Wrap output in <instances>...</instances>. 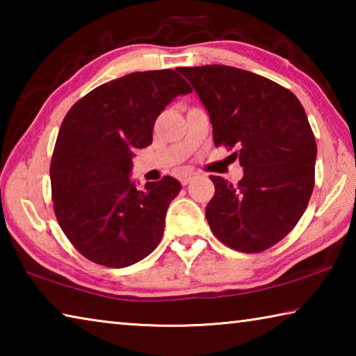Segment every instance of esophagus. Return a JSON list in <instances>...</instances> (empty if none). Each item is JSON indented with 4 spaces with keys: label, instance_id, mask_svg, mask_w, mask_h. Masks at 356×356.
I'll use <instances>...</instances> for the list:
<instances>
[{
    "label": "esophagus",
    "instance_id": "obj_1",
    "mask_svg": "<svg viewBox=\"0 0 356 356\" xmlns=\"http://www.w3.org/2000/svg\"><path fill=\"white\" fill-rule=\"evenodd\" d=\"M193 179H196V172L185 171V172L180 174V184H182V185H188Z\"/></svg>",
    "mask_w": 356,
    "mask_h": 356
}]
</instances>
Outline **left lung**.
Instances as JSON below:
<instances>
[{
    "label": "left lung",
    "mask_w": 356,
    "mask_h": 356,
    "mask_svg": "<svg viewBox=\"0 0 356 356\" xmlns=\"http://www.w3.org/2000/svg\"><path fill=\"white\" fill-rule=\"evenodd\" d=\"M207 108L215 146L236 150L237 185L210 176L206 207L220 242L240 252L278 243L305 213L314 190L317 144L300 100L281 84L229 65L177 69Z\"/></svg>",
    "instance_id": "8db88e82"
}]
</instances>
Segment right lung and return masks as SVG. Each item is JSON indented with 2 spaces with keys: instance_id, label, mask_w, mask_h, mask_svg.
<instances>
[{
  "instance_id": "obj_1",
  "label": "right lung",
  "mask_w": 356,
  "mask_h": 356,
  "mask_svg": "<svg viewBox=\"0 0 356 356\" xmlns=\"http://www.w3.org/2000/svg\"><path fill=\"white\" fill-rule=\"evenodd\" d=\"M188 92L176 70L134 72L100 84L65 114L50 165L53 210L89 261L122 268L159 246L182 185L165 176L138 190L129 176L131 156L152 143L165 106Z\"/></svg>"
}]
</instances>
